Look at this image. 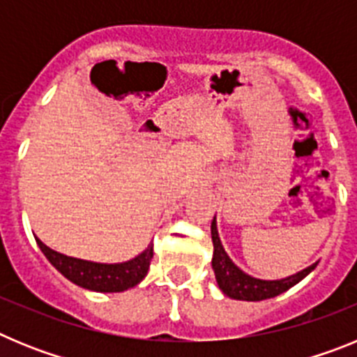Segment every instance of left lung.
Returning <instances> with one entry per match:
<instances>
[{"mask_svg":"<svg viewBox=\"0 0 357 357\" xmlns=\"http://www.w3.org/2000/svg\"><path fill=\"white\" fill-rule=\"evenodd\" d=\"M211 236H213V245H214V254H213V270L216 275V282L223 293L230 298L236 301H248V302H259L266 301V298H273V296L280 295V293L288 291L291 286L296 282H301L305 275L313 272L318 263L311 264L302 272L289 275L286 279L280 280H261L254 279V277L247 275L236 266L230 257L227 255L225 248H223L220 236H218L216 229V218L211 223Z\"/></svg>","mask_w":357,"mask_h":357,"instance_id":"1","label":"left lung"}]
</instances>
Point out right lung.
<instances>
[{
    "label": "right lung",
    "instance_id": "right-lung-1",
    "mask_svg": "<svg viewBox=\"0 0 357 357\" xmlns=\"http://www.w3.org/2000/svg\"><path fill=\"white\" fill-rule=\"evenodd\" d=\"M37 245L46 255V259L71 282L91 291L116 293L125 291L128 288H134L146 277L150 261L153 257V245H148L146 250L134 257L127 263L118 264H102L93 263V261L77 259V257H68L64 254L52 250L46 247L40 239H37Z\"/></svg>",
    "mask_w": 357,
    "mask_h": 357
}]
</instances>
